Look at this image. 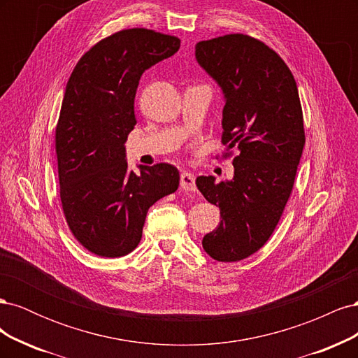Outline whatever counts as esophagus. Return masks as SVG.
<instances>
[{
	"instance_id": "1",
	"label": "esophagus",
	"mask_w": 358,
	"mask_h": 358,
	"mask_svg": "<svg viewBox=\"0 0 358 358\" xmlns=\"http://www.w3.org/2000/svg\"><path fill=\"white\" fill-rule=\"evenodd\" d=\"M180 188L183 191H196V178H194L192 173L183 171L180 175Z\"/></svg>"
}]
</instances>
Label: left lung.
<instances>
[{
    "label": "left lung",
    "instance_id": "1",
    "mask_svg": "<svg viewBox=\"0 0 358 358\" xmlns=\"http://www.w3.org/2000/svg\"><path fill=\"white\" fill-rule=\"evenodd\" d=\"M196 59L224 94L222 145L239 150L231 180H196L222 218L201 243L216 262H239L268 241L291 196L305 146L299 91L284 59L245 34L199 41Z\"/></svg>",
    "mask_w": 358,
    "mask_h": 358
}]
</instances>
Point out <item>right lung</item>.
<instances>
[{
	"mask_svg": "<svg viewBox=\"0 0 358 358\" xmlns=\"http://www.w3.org/2000/svg\"><path fill=\"white\" fill-rule=\"evenodd\" d=\"M179 48L178 37L122 29L86 52L67 82L55 131L59 196L70 231L95 255L134 251L150 206L179 187L175 166H140L136 175L125 159L138 80Z\"/></svg>",
	"mask_w": 358,
	"mask_h": 358,
	"instance_id": "add662e5",
	"label": "right lung"
}]
</instances>
